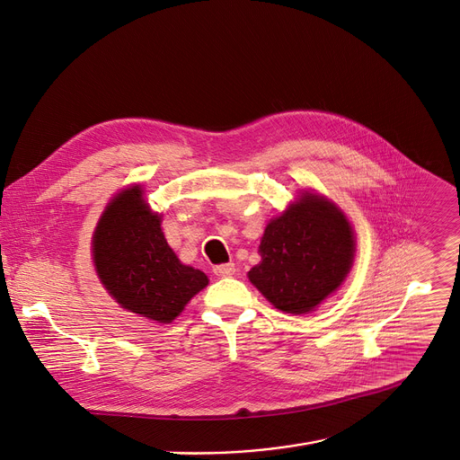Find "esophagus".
<instances>
[{"label": "esophagus", "instance_id": "1", "mask_svg": "<svg viewBox=\"0 0 460 460\" xmlns=\"http://www.w3.org/2000/svg\"><path fill=\"white\" fill-rule=\"evenodd\" d=\"M215 275H218V277H231V275H234V264H231V262H227V264H218V266H215Z\"/></svg>", "mask_w": 460, "mask_h": 460}]
</instances>
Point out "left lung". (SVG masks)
Returning a JSON list of instances; mask_svg holds the SVG:
<instances>
[{
    "mask_svg": "<svg viewBox=\"0 0 460 460\" xmlns=\"http://www.w3.org/2000/svg\"><path fill=\"white\" fill-rule=\"evenodd\" d=\"M259 252L249 280L275 308L306 314L350 271L354 233L338 207L306 194L268 224Z\"/></svg>",
    "mask_w": 460,
    "mask_h": 460,
    "instance_id": "left-lung-1",
    "label": "left lung"
}]
</instances>
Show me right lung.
Instances as JSON below:
<instances>
[{"instance_id": "add662e5", "label": "right lung", "mask_w": 460, "mask_h": 460, "mask_svg": "<svg viewBox=\"0 0 460 460\" xmlns=\"http://www.w3.org/2000/svg\"><path fill=\"white\" fill-rule=\"evenodd\" d=\"M97 273L110 296L134 314L171 323L207 286L203 271L183 266L161 233V218L141 190L119 194L93 236Z\"/></svg>"}]
</instances>
